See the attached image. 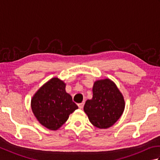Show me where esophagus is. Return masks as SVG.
I'll return each mask as SVG.
<instances>
[{
	"instance_id": "obj_1",
	"label": "esophagus",
	"mask_w": 160,
	"mask_h": 160,
	"mask_svg": "<svg viewBox=\"0 0 160 160\" xmlns=\"http://www.w3.org/2000/svg\"><path fill=\"white\" fill-rule=\"evenodd\" d=\"M84 102H82V103L78 104V107H79L80 108H82L84 107Z\"/></svg>"
}]
</instances>
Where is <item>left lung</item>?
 <instances>
[{"label": "left lung", "instance_id": "left-lung-1", "mask_svg": "<svg viewBox=\"0 0 160 160\" xmlns=\"http://www.w3.org/2000/svg\"><path fill=\"white\" fill-rule=\"evenodd\" d=\"M124 107L122 94L113 81L107 78L94 82L93 98L86 101L84 111L93 126L107 128L119 120Z\"/></svg>", "mask_w": 160, "mask_h": 160}]
</instances>
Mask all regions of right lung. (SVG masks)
<instances>
[{"instance_id": "1", "label": "right lung", "mask_w": 160, "mask_h": 160, "mask_svg": "<svg viewBox=\"0 0 160 160\" xmlns=\"http://www.w3.org/2000/svg\"><path fill=\"white\" fill-rule=\"evenodd\" d=\"M66 84L53 78L37 91L31 101V107L37 120L52 131L65 123L69 115L78 108L72 98L65 91Z\"/></svg>"}]
</instances>
